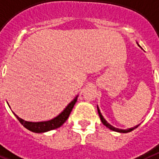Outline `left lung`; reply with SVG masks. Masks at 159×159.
Instances as JSON below:
<instances>
[{
    "label": "left lung",
    "mask_w": 159,
    "mask_h": 159,
    "mask_svg": "<svg viewBox=\"0 0 159 159\" xmlns=\"http://www.w3.org/2000/svg\"><path fill=\"white\" fill-rule=\"evenodd\" d=\"M136 43H137V42H136ZM137 45L140 47V45H139V44L137 43ZM140 48H141V47H140ZM97 110H98V113H99V116H100V120H101L102 123H103V124H104V126H106L107 127H108V128L110 129V130H112V131H117V132H120V133H127V132H130V131H133L134 129L137 128L138 126L140 125V124H139V125H137V126H134V127H131V128H128V129L117 128V127H114V126H112V125H111V124H109V122H107L106 120L104 119V117H103V115H102L101 113H100V109H99V107H98V105H97Z\"/></svg>",
    "instance_id": "left-lung-1"
}]
</instances>
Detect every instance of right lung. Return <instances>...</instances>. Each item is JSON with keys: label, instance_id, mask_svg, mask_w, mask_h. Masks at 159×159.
Segmentation results:
<instances>
[{"label": "right lung", "instance_id": "obj_1", "mask_svg": "<svg viewBox=\"0 0 159 159\" xmlns=\"http://www.w3.org/2000/svg\"><path fill=\"white\" fill-rule=\"evenodd\" d=\"M77 97H78V95L76 96L74 99H73L72 101L69 103V104L65 107V109L62 111L61 113H59V115L56 116L55 117L52 118V119L48 120V121H43V122H28V121H25V120L22 119L18 115H16L14 112L13 113L15 114V116L16 117V118L19 121V122L21 123L23 126L27 128L29 131H33V132H36V133H44V132H46V131H51V130H54V129H57L59 127L64 124V122H66V120L68 119V117H69V114H70L71 111L73 109L74 104H76V102L77 100ZM8 104V103H7ZM8 106H10L9 105Z\"/></svg>", "mask_w": 159, "mask_h": 159}]
</instances>
